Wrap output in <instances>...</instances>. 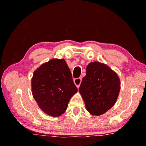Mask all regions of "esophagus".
<instances>
[{"instance_id": "1", "label": "esophagus", "mask_w": 146, "mask_h": 146, "mask_svg": "<svg viewBox=\"0 0 146 146\" xmlns=\"http://www.w3.org/2000/svg\"><path fill=\"white\" fill-rule=\"evenodd\" d=\"M81 82H82L81 78H76L74 80V82L75 85L76 86V87L78 88H79L80 85V84H81Z\"/></svg>"}]
</instances>
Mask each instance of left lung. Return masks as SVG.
<instances>
[{"instance_id":"1","label":"left lung","mask_w":146,"mask_h":146,"mask_svg":"<svg viewBox=\"0 0 146 146\" xmlns=\"http://www.w3.org/2000/svg\"><path fill=\"white\" fill-rule=\"evenodd\" d=\"M120 91L119 76L108 66L93 62L86 67L79 92L87 111L93 115H100L112 108Z\"/></svg>"}]
</instances>
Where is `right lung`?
I'll list each match as a JSON object with an SVG mask.
<instances>
[{"instance_id":"obj_1","label":"right lung","mask_w":146,"mask_h":146,"mask_svg":"<svg viewBox=\"0 0 146 146\" xmlns=\"http://www.w3.org/2000/svg\"><path fill=\"white\" fill-rule=\"evenodd\" d=\"M31 86L38 107L52 117L65 112L70 100L78 92L64 59H51L37 68Z\"/></svg>"}]
</instances>
